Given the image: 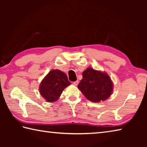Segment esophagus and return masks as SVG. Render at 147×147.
Instances as JSON below:
<instances>
[{
  "instance_id": "34e87169",
  "label": "esophagus",
  "mask_w": 147,
  "mask_h": 147,
  "mask_svg": "<svg viewBox=\"0 0 147 147\" xmlns=\"http://www.w3.org/2000/svg\"><path fill=\"white\" fill-rule=\"evenodd\" d=\"M78 82H79L78 80H76L75 82H73V85H74V86H77L78 84Z\"/></svg>"
}]
</instances>
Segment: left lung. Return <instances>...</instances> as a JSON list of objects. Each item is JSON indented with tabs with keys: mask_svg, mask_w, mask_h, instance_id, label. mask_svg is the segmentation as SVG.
I'll return each mask as SVG.
<instances>
[{
	"mask_svg": "<svg viewBox=\"0 0 147 147\" xmlns=\"http://www.w3.org/2000/svg\"><path fill=\"white\" fill-rule=\"evenodd\" d=\"M82 76L78 88L88 100L98 102L111 94L113 84L106 73L88 68L83 72Z\"/></svg>",
	"mask_w": 147,
	"mask_h": 147,
	"instance_id": "left-lung-1",
	"label": "left lung"
}]
</instances>
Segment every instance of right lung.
Here are the masks:
<instances>
[{"label": "right lung", "mask_w": 147, "mask_h": 147, "mask_svg": "<svg viewBox=\"0 0 147 147\" xmlns=\"http://www.w3.org/2000/svg\"><path fill=\"white\" fill-rule=\"evenodd\" d=\"M70 84L64 73L58 69L52 70L42 80L39 92L47 102H52L58 100L63 89Z\"/></svg>", "instance_id": "obj_1"}]
</instances>
